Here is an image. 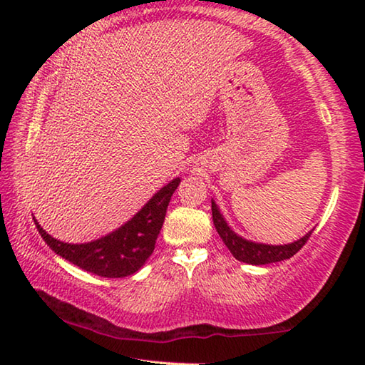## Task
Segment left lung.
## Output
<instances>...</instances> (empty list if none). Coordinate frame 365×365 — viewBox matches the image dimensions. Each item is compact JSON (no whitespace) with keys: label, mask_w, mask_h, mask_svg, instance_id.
Listing matches in <instances>:
<instances>
[{"label":"left lung","mask_w":365,"mask_h":365,"mask_svg":"<svg viewBox=\"0 0 365 365\" xmlns=\"http://www.w3.org/2000/svg\"><path fill=\"white\" fill-rule=\"evenodd\" d=\"M211 202H212V206H211L212 207V220H214L215 228H217V233L220 235L222 242H224L227 248L230 250L235 259H238V261L246 262V264L262 265V264L285 261V259H289L292 256H294L296 252H298L302 246L306 245V242L312 233V232H309L304 235V237L299 238L298 242L288 243V245L274 246V245L250 242V240L238 237V235L227 225V222L224 217H222L217 205H215L214 200Z\"/></svg>","instance_id":"obj_1"}]
</instances>
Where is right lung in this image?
I'll list each match as a JSON object with an SVG mask.
<instances>
[{
  "mask_svg": "<svg viewBox=\"0 0 365 365\" xmlns=\"http://www.w3.org/2000/svg\"><path fill=\"white\" fill-rule=\"evenodd\" d=\"M178 183L180 178L177 177L160 188L127 224L90 243L71 245L59 242L34 220L46 245L66 261L95 275L122 279L140 270L146 259L153 255L170 197Z\"/></svg>",
  "mask_w": 365,
  "mask_h": 365,
  "instance_id": "right-lung-1",
  "label": "right lung"
}]
</instances>
